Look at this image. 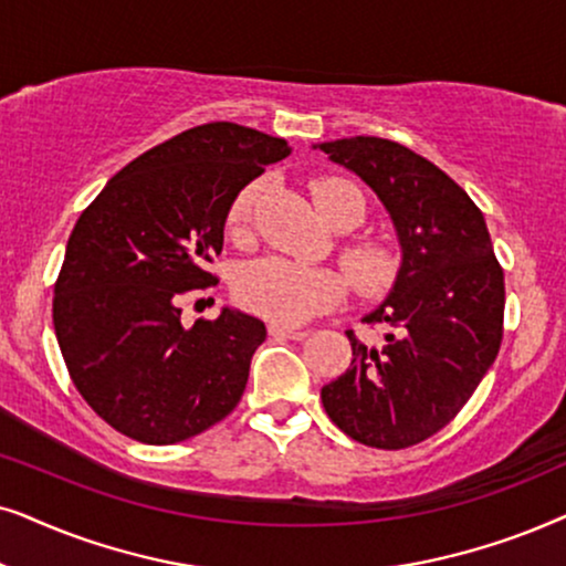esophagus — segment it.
Returning <instances> with one entry per match:
<instances>
[{
    "mask_svg": "<svg viewBox=\"0 0 566 566\" xmlns=\"http://www.w3.org/2000/svg\"><path fill=\"white\" fill-rule=\"evenodd\" d=\"M269 334L271 336H282V338H292V342H303L307 336V331L303 328H290V326H282V323H271L269 326Z\"/></svg>",
    "mask_w": 566,
    "mask_h": 566,
    "instance_id": "1",
    "label": "esophagus"
}]
</instances>
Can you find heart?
Masks as SVG:
<instances>
[{"label":"heart","mask_w":566,"mask_h":566,"mask_svg":"<svg viewBox=\"0 0 566 566\" xmlns=\"http://www.w3.org/2000/svg\"><path fill=\"white\" fill-rule=\"evenodd\" d=\"M255 191H259L255 184L245 186L232 201L228 214L230 238L240 240L245 235ZM338 191L354 193V228L365 214V201H361L357 188L346 184V180L323 178L318 184H313L315 207H318L323 220L331 224L338 212ZM344 266L359 290L382 292L396 279L398 261L388 248L378 243H352L344 251ZM232 287H235L238 303L245 311L282 323V326H295V323H305L313 315L342 303V297L346 295V279L336 269L311 266V263H297L292 259H282V255H266V259L243 263L238 269Z\"/></svg>","instance_id":"heart-1"}]
</instances>
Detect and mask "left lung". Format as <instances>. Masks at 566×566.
<instances>
[{
  "label": "left lung",
  "mask_w": 566,
  "mask_h": 566,
  "mask_svg": "<svg viewBox=\"0 0 566 566\" xmlns=\"http://www.w3.org/2000/svg\"><path fill=\"white\" fill-rule=\"evenodd\" d=\"M365 180L394 222L401 263L378 346L346 331L352 365L321 388L331 421L361 446L401 450L442 429L484 378L502 344L504 274L484 214L437 165L398 142L313 145Z\"/></svg>",
  "instance_id": "8db88e82"
}]
</instances>
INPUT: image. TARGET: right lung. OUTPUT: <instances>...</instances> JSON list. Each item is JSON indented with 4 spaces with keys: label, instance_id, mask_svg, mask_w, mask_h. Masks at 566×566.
<instances>
[{
    "label": "right lung",
    "instance_id": "right-lung-1",
    "mask_svg": "<svg viewBox=\"0 0 566 566\" xmlns=\"http://www.w3.org/2000/svg\"><path fill=\"white\" fill-rule=\"evenodd\" d=\"M290 155L284 139L214 120L147 149L74 224L54 287L66 370L97 417L147 446L201 434L235 409L266 326L224 305L180 323L207 290L235 196Z\"/></svg>",
    "mask_w": 566,
    "mask_h": 566
}]
</instances>
